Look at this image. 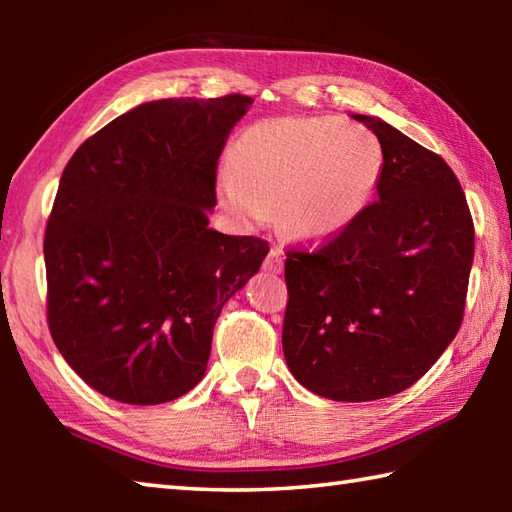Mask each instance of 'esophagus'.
I'll list each match as a JSON object with an SVG mask.
<instances>
[{
	"label": "esophagus",
	"mask_w": 512,
	"mask_h": 512,
	"mask_svg": "<svg viewBox=\"0 0 512 512\" xmlns=\"http://www.w3.org/2000/svg\"><path fill=\"white\" fill-rule=\"evenodd\" d=\"M282 266H284V253H282V248L273 246L271 250H268V255H266V259H264V271H268V273H280Z\"/></svg>",
	"instance_id": "obj_1"
}]
</instances>
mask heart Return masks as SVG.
Returning <instances> with one entry per match:
<instances>
[{
	"instance_id": "b5f03b06",
	"label": "heart",
	"mask_w": 512,
	"mask_h": 512,
	"mask_svg": "<svg viewBox=\"0 0 512 512\" xmlns=\"http://www.w3.org/2000/svg\"><path fill=\"white\" fill-rule=\"evenodd\" d=\"M237 173L221 176V198L244 223L264 221L273 203L289 232L325 239L368 205L384 151L366 126L334 117H284L255 124L235 144Z\"/></svg>"
}]
</instances>
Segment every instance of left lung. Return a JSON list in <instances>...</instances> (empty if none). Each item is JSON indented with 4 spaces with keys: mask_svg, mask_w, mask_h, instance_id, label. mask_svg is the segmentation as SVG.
<instances>
[{
    "mask_svg": "<svg viewBox=\"0 0 512 512\" xmlns=\"http://www.w3.org/2000/svg\"><path fill=\"white\" fill-rule=\"evenodd\" d=\"M384 167L377 201L314 250H289L282 348L291 375L334 402L413 386L461 327L474 223L449 164L368 115Z\"/></svg>",
    "mask_w": 512,
    "mask_h": 512,
    "instance_id": "obj_1",
    "label": "left lung"
}]
</instances>
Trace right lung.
Masks as SVG:
<instances>
[{
    "label": "right lung",
    "instance_id": "add662e5",
    "mask_svg": "<svg viewBox=\"0 0 512 512\" xmlns=\"http://www.w3.org/2000/svg\"><path fill=\"white\" fill-rule=\"evenodd\" d=\"M250 103H142L88 137L60 176L45 230L49 332L110 400L192 391L223 305L264 262V239L210 228L221 151Z\"/></svg>",
    "mask_w": 512,
    "mask_h": 512
}]
</instances>
